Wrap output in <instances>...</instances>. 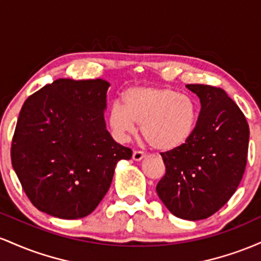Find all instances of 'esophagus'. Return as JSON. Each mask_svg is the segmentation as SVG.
I'll list each match as a JSON object with an SVG mask.
<instances>
[{"label": "esophagus", "instance_id": "1", "mask_svg": "<svg viewBox=\"0 0 261 261\" xmlns=\"http://www.w3.org/2000/svg\"><path fill=\"white\" fill-rule=\"evenodd\" d=\"M146 157V154L143 153V152H141V151H134V153H133V160L134 161H141V160H143V158Z\"/></svg>", "mask_w": 261, "mask_h": 261}]
</instances>
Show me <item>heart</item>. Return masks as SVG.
Returning a JSON list of instances; mask_svg holds the SVG:
<instances>
[{
  "instance_id": "heart-1",
  "label": "heart",
  "mask_w": 261,
  "mask_h": 261,
  "mask_svg": "<svg viewBox=\"0 0 261 261\" xmlns=\"http://www.w3.org/2000/svg\"><path fill=\"white\" fill-rule=\"evenodd\" d=\"M115 101L108 122L114 136L126 142L141 125L145 139L158 151L181 147L196 128L199 106L193 97L167 87H135Z\"/></svg>"
}]
</instances>
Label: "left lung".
<instances>
[{
    "mask_svg": "<svg viewBox=\"0 0 261 261\" xmlns=\"http://www.w3.org/2000/svg\"><path fill=\"white\" fill-rule=\"evenodd\" d=\"M187 88L201 103L196 128L181 147L161 153L166 174L155 190L174 216L197 221L217 212L236 193L247 166L249 125L222 88Z\"/></svg>",
    "mask_w": 261,
    "mask_h": 261,
    "instance_id": "8db88e82",
    "label": "left lung"
}]
</instances>
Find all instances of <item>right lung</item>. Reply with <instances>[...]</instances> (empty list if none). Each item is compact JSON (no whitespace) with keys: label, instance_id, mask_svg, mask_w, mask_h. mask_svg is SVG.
I'll return each mask as SVG.
<instances>
[{"label":"right lung","instance_id":"add662e5","mask_svg":"<svg viewBox=\"0 0 261 261\" xmlns=\"http://www.w3.org/2000/svg\"><path fill=\"white\" fill-rule=\"evenodd\" d=\"M107 81L60 79L24 101L11 146L14 172L38 210L65 220L88 216L133 151L107 130Z\"/></svg>","mask_w":261,"mask_h":261}]
</instances>
